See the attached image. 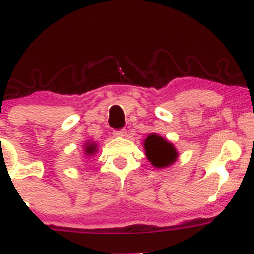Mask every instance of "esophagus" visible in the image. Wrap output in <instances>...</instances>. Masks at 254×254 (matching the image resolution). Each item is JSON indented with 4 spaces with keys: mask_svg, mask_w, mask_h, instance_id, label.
Masks as SVG:
<instances>
[{
    "mask_svg": "<svg viewBox=\"0 0 254 254\" xmlns=\"http://www.w3.org/2000/svg\"><path fill=\"white\" fill-rule=\"evenodd\" d=\"M126 134H127L126 129H118V130L113 131V135L117 137H124V136H126Z\"/></svg>",
    "mask_w": 254,
    "mask_h": 254,
    "instance_id": "34e87169",
    "label": "esophagus"
}]
</instances>
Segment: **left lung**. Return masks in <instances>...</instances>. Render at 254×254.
<instances>
[{
    "label": "left lung",
    "mask_w": 254,
    "mask_h": 254,
    "mask_svg": "<svg viewBox=\"0 0 254 254\" xmlns=\"http://www.w3.org/2000/svg\"><path fill=\"white\" fill-rule=\"evenodd\" d=\"M144 149L148 160L157 168L168 167L177 157V151L173 144L155 134L149 135L144 141Z\"/></svg>",
    "instance_id": "8db88e82"
}]
</instances>
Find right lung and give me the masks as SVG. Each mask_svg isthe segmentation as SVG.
<instances>
[{"label": "right lung", "instance_id": "add662e5", "mask_svg": "<svg viewBox=\"0 0 254 254\" xmlns=\"http://www.w3.org/2000/svg\"><path fill=\"white\" fill-rule=\"evenodd\" d=\"M95 150H97V149H95L94 144H90V146H86V154H87V155H90V154H93Z\"/></svg>", "mask_w": 254, "mask_h": 254}]
</instances>
